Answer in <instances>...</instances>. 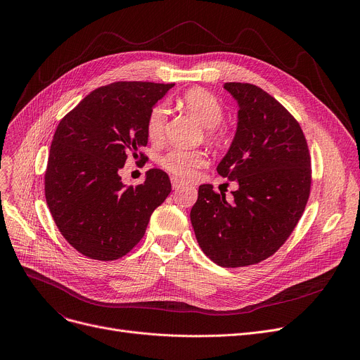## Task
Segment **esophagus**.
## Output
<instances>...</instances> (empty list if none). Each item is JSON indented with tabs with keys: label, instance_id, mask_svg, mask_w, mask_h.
Here are the masks:
<instances>
[{
	"label": "esophagus",
	"instance_id": "1",
	"mask_svg": "<svg viewBox=\"0 0 360 360\" xmlns=\"http://www.w3.org/2000/svg\"><path fill=\"white\" fill-rule=\"evenodd\" d=\"M171 184H172V188L174 189H179L181 186H184L185 185V182H182L179 178H176V176H172L171 178Z\"/></svg>",
	"mask_w": 360,
	"mask_h": 360
}]
</instances>
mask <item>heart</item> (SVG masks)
Listing matches in <instances>:
<instances>
[{"mask_svg": "<svg viewBox=\"0 0 360 360\" xmlns=\"http://www.w3.org/2000/svg\"><path fill=\"white\" fill-rule=\"evenodd\" d=\"M182 107L191 112L202 127L207 128V135L214 142L224 139L218 129L224 118V108L215 95L202 88L186 91L181 98ZM168 122V110L164 104H158L149 111L146 120V134L153 142H160L165 136ZM208 157L202 150H189L182 148H171L161 158V165L179 178H189L195 171L207 165Z\"/></svg>", "mask_w": 360, "mask_h": 360, "instance_id": "1", "label": "heart"}]
</instances>
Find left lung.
<instances>
[{
	"label": "left lung",
	"mask_w": 360,
	"mask_h": 360,
	"mask_svg": "<svg viewBox=\"0 0 360 360\" xmlns=\"http://www.w3.org/2000/svg\"><path fill=\"white\" fill-rule=\"evenodd\" d=\"M224 88L238 124L217 171L238 189L225 198L200 185L191 222L211 261L239 268L269 258L295 229L311 193V157L300 125L274 96L252 84Z\"/></svg>",
	"instance_id": "left-lung-1"
}]
</instances>
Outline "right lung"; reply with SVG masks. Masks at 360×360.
<instances>
[{
    "label": "right lung",
    "instance_id": "obj_1",
    "mask_svg": "<svg viewBox=\"0 0 360 360\" xmlns=\"http://www.w3.org/2000/svg\"><path fill=\"white\" fill-rule=\"evenodd\" d=\"M174 86L114 82L96 88L67 114L54 134L45 171V199L61 235L98 261L127 255L171 192L169 176L149 169L127 186L120 169L148 143L149 111Z\"/></svg>",
    "mask_w": 360,
    "mask_h": 360
}]
</instances>
